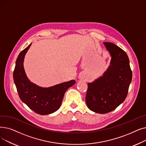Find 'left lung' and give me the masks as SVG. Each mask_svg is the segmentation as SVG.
Wrapping results in <instances>:
<instances>
[{"label": "left lung", "mask_w": 146, "mask_h": 146, "mask_svg": "<svg viewBox=\"0 0 146 146\" xmlns=\"http://www.w3.org/2000/svg\"><path fill=\"white\" fill-rule=\"evenodd\" d=\"M112 57L111 65L100 78L88 84L86 102L89 110L99 113L112 111L124 101L132 71L127 53L112 42H104Z\"/></svg>", "instance_id": "left-lung-1"}]
</instances>
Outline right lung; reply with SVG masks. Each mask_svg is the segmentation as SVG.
Here are the masks:
<instances>
[{
  "label": "right lung",
  "instance_id": "obj_1",
  "mask_svg": "<svg viewBox=\"0 0 146 146\" xmlns=\"http://www.w3.org/2000/svg\"><path fill=\"white\" fill-rule=\"evenodd\" d=\"M30 44L18 56L13 71V80L19 96L33 111L40 115H48L58 110L66 91L76 83L74 80L48 88H42L31 82L24 71L23 62Z\"/></svg>",
  "mask_w": 146,
  "mask_h": 146
}]
</instances>
